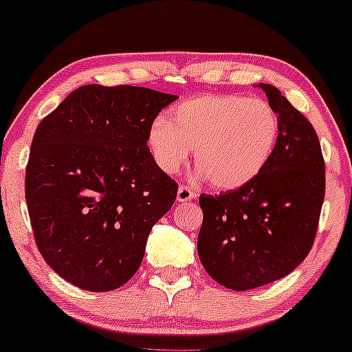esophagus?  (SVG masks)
<instances>
[{"instance_id":"obj_1","label":"esophagus","mask_w":352,"mask_h":352,"mask_svg":"<svg viewBox=\"0 0 352 352\" xmlns=\"http://www.w3.org/2000/svg\"><path fill=\"white\" fill-rule=\"evenodd\" d=\"M195 197H197L195 192H193V190H190L188 187H185V185L179 187V192H177V200L182 201V204H184V201L193 200Z\"/></svg>"}]
</instances>
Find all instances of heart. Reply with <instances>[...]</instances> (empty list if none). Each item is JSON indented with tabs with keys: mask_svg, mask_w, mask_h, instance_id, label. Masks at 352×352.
I'll list each match as a JSON object with an SVG mask.
<instances>
[{
	"mask_svg": "<svg viewBox=\"0 0 352 352\" xmlns=\"http://www.w3.org/2000/svg\"><path fill=\"white\" fill-rule=\"evenodd\" d=\"M280 117L265 99L205 94L175 104L155 120L147 144L157 167L177 173L193 151L195 167L220 190L245 187L272 159Z\"/></svg>",
	"mask_w": 352,
	"mask_h": 352,
	"instance_id": "obj_1",
	"label": "heart"
}]
</instances>
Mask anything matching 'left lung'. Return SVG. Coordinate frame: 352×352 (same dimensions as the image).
Wrapping results in <instances>:
<instances>
[{
  "mask_svg": "<svg viewBox=\"0 0 352 352\" xmlns=\"http://www.w3.org/2000/svg\"><path fill=\"white\" fill-rule=\"evenodd\" d=\"M260 87L280 117L272 159L245 187L200 195V261L235 292L285 278L308 256L324 200V160L314 127L276 87Z\"/></svg>",
  "mask_w": 352,
  "mask_h": 352,
  "instance_id": "1",
  "label": "left lung"
}]
</instances>
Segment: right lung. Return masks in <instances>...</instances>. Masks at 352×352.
<instances>
[{
	"instance_id": "right-lung-1",
	"label": "right lung",
	"mask_w": 352,
	"mask_h": 352,
	"mask_svg": "<svg viewBox=\"0 0 352 352\" xmlns=\"http://www.w3.org/2000/svg\"><path fill=\"white\" fill-rule=\"evenodd\" d=\"M177 96L137 86L72 91L36 129L26 204L46 263L80 289L112 292L139 270L179 185L157 167L148 129Z\"/></svg>"
}]
</instances>
